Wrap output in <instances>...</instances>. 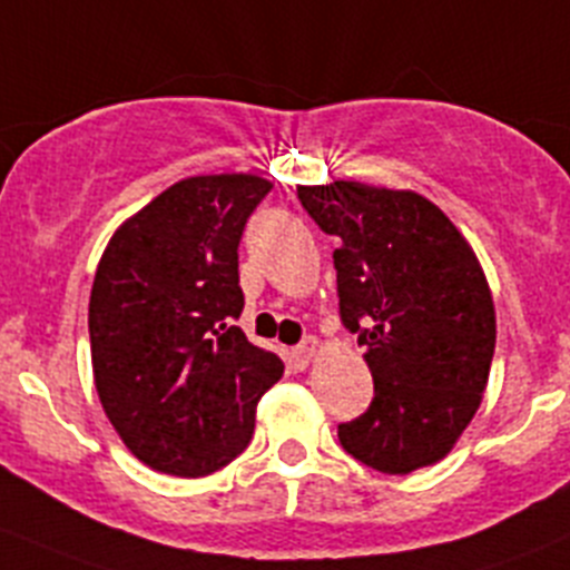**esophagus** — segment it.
Listing matches in <instances>:
<instances>
[{
    "label": "esophagus",
    "instance_id": "esophagus-1",
    "mask_svg": "<svg viewBox=\"0 0 570 570\" xmlns=\"http://www.w3.org/2000/svg\"><path fill=\"white\" fill-rule=\"evenodd\" d=\"M318 346H322V344H318V338H313V335H307V338L302 341V344L296 346V350H291V366H294L296 372L307 370V366H311L313 357H316Z\"/></svg>",
    "mask_w": 570,
    "mask_h": 570
}]
</instances>
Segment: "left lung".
I'll return each instance as SVG.
<instances>
[{"mask_svg": "<svg viewBox=\"0 0 570 570\" xmlns=\"http://www.w3.org/2000/svg\"><path fill=\"white\" fill-rule=\"evenodd\" d=\"M335 248L341 318L375 381L366 414L338 425L366 468L409 475L442 462L484 400L495 305L468 237L414 189L299 187Z\"/></svg>", "mask_w": 570, "mask_h": 570, "instance_id": "8db88e82", "label": "left lung"}]
</instances>
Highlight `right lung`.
<instances>
[{"mask_svg":"<svg viewBox=\"0 0 570 570\" xmlns=\"http://www.w3.org/2000/svg\"><path fill=\"white\" fill-rule=\"evenodd\" d=\"M271 181L189 176L114 229L89 296L102 411L156 473L198 479L246 451L259 397L282 377L246 338L237 246Z\"/></svg>","mask_w":570,"mask_h":570,"instance_id":"1","label":"right lung"}]
</instances>
